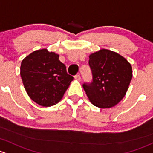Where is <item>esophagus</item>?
I'll use <instances>...</instances> for the list:
<instances>
[{
  "instance_id": "esophagus-1",
  "label": "esophagus",
  "mask_w": 153,
  "mask_h": 153,
  "mask_svg": "<svg viewBox=\"0 0 153 153\" xmlns=\"http://www.w3.org/2000/svg\"><path fill=\"white\" fill-rule=\"evenodd\" d=\"M74 79L77 81H79L80 79H81V77H80V75L79 74H76L74 76Z\"/></svg>"
}]
</instances>
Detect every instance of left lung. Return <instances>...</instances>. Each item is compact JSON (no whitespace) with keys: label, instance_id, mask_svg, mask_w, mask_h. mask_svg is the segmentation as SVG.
<instances>
[{"label":"left lung","instance_id":"left-lung-1","mask_svg":"<svg viewBox=\"0 0 153 153\" xmlns=\"http://www.w3.org/2000/svg\"><path fill=\"white\" fill-rule=\"evenodd\" d=\"M93 75L91 84L83 85L90 102L100 108H111L125 96L133 77L130 62L118 53L100 49L89 56Z\"/></svg>","mask_w":153,"mask_h":153}]
</instances>
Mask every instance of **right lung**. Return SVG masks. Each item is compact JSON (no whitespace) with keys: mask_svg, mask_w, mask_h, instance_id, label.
<instances>
[{"mask_svg":"<svg viewBox=\"0 0 153 153\" xmlns=\"http://www.w3.org/2000/svg\"><path fill=\"white\" fill-rule=\"evenodd\" d=\"M20 76L29 97L42 107L57 104L74 79L59 54L46 48L33 51L22 60Z\"/></svg>","mask_w":153,"mask_h":153,"instance_id":"add662e5","label":"right lung"}]
</instances>
